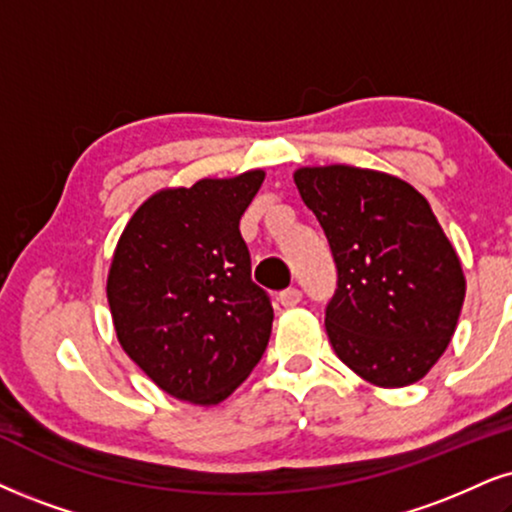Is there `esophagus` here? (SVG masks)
I'll use <instances>...</instances> for the list:
<instances>
[{
  "label": "esophagus",
  "mask_w": 512,
  "mask_h": 512,
  "mask_svg": "<svg viewBox=\"0 0 512 512\" xmlns=\"http://www.w3.org/2000/svg\"><path fill=\"white\" fill-rule=\"evenodd\" d=\"M301 299H304V294H301L299 287H287L285 292H280V304L285 308H292L296 304H301Z\"/></svg>",
  "instance_id": "obj_1"
}]
</instances>
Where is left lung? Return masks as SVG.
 <instances>
[{"instance_id": "left-lung-1", "label": "left lung", "mask_w": 512, "mask_h": 512, "mask_svg": "<svg viewBox=\"0 0 512 512\" xmlns=\"http://www.w3.org/2000/svg\"><path fill=\"white\" fill-rule=\"evenodd\" d=\"M294 182L337 266L325 308L334 353L377 387L422 380L465 299L458 254L427 199L394 175L353 166L299 168Z\"/></svg>"}]
</instances>
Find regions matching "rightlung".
<instances>
[{"label":"right lung","mask_w":512,"mask_h":512,"mask_svg":"<svg viewBox=\"0 0 512 512\" xmlns=\"http://www.w3.org/2000/svg\"><path fill=\"white\" fill-rule=\"evenodd\" d=\"M266 173L161 189L125 225L106 280L123 351L166 394L216 406L261 361L273 330L239 218Z\"/></svg>","instance_id":"1"}]
</instances>
